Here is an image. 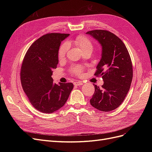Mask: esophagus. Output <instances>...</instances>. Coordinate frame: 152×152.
<instances>
[{
    "mask_svg": "<svg viewBox=\"0 0 152 152\" xmlns=\"http://www.w3.org/2000/svg\"><path fill=\"white\" fill-rule=\"evenodd\" d=\"M73 84H74L75 86H82V84H83V82H80V81L79 82H75Z\"/></svg>",
    "mask_w": 152,
    "mask_h": 152,
    "instance_id": "esophagus-1",
    "label": "esophagus"
}]
</instances>
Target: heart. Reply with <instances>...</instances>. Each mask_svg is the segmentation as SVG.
Segmentation results:
<instances>
[{
  "label": "heart",
  "mask_w": 152,
  "mask_h": 152,
  "mask_svg": "<svg viewBox=\"0 0 152 152\" xmlns=\"http://www.w3.org/2000/svg\"><path fill=\"white\" fill-rule=\"evenodd\" d=\"M73 45L79 48L81 52L86 51L87 50H93V44L91 42V40L86 37L84 36H78L72 42H68L67 43H65L61 45L58 50V58L59 59H63L65 58L66 53L68 49V45ZM72 72L75 73L76 75H80L82 72V69L79 66H74L72 68Z\"/></svg>",
  "instance_id": "b5f03b06"
}]
</instances>
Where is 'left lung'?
I'll use <instances>...</instances> for the list:
<instances>
[{"mask_svg":"<svg viewBox=\"0 0 152 152\" xmlns=\"http://www.w3.org/2000/svg\"><path fill=\"white\" fill-rule=\"evenodd\" d=\"M102 48L96 76H102L104 84L99 87L93 84L95 91L90 103L100 111L110 112L124 102L132 79V65L125 44L117 36L107 30L87 31Z\"/></svg>","mask_w":152,"mask_h":152,"instance_id":"8db88e82","label":"left lung"}]
</instances>
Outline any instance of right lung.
Segmentation results:
<instances>
[{
    "label": "right lung",
    "mask_w": 152,
    "mask_h": 152,
    "mask_svg": "<svg viewBox=\"0 0 152 152\" xmlns=\"http://www.w3.org/2000/svg\"><path fill=\"white\" fill-rule=\"evenodd\" d=\"M69 36L52 33L41 37L31 44L23 61L20 77L22 87L34 107L51 113L65 104L73 88L72 83L53 82V69L58 64L61 42Z\"/></svg>",
    "instance_id": "1"
}]
</instances>
